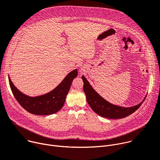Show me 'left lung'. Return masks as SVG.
I'll return each mask as SVG.
<instances>
[{
    "label": "left lung",
    "instance_id": "obj_1",
    "mask_svg": "<svg viewBox=\"0 0 160 160\" xmlns=\"http://www.w3.org/2000/svg\"><path fill=\"white\" fill-rule=\"evenodd\" d=\"M83 82V91L86 95L87 101L91 108L99 115L108 119H122L135 112L142 105L146 96L142 102L132 107H122L116 106L108 102L100 96L91 86L88 81L82 76Z\"/></svg>",
    "mask_w": 160,
    "mask_h": 160
}]
</instances>
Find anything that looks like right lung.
<instances>
[{
	"label": "right lung",
	"instance_id": "1",
	"mask_svg": "<svg viewBox=\"0 0 160 160\" xmlns=\"http://www.w3.org/2000/svg\"><path fill=\"white\" fill-rule=\"evenodd\" d=\"M78 71L70 72L56 88L44 95L30 97L14 87L9 77L11 91L19 104L27 112L39 115H47L59 112L63 107L72 80L77 77Z\"/></svg>",
	"mask_w": 160,
	"mask_h": 160
}]
</instances>
